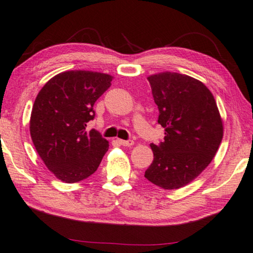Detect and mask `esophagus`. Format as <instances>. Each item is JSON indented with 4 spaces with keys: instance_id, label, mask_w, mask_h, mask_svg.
I'll list each match as a JSON object with an SVG mask.
<instances>
[{
    "instance_id": "1",
    "label": "esophagus",
    "mask_w": 253,
    "mask_h": 253,
    "mask_svg": "<svg viewBox=\"0 0 253 253\" xmlns=\"http://www.w3.org/2000/svg\"><path fill=\"white\" fill-rule=\"evenodd\" d=\"M119 144H122L124 146H131L134 145V141L133 139H128V141H125V139H118Z\"/></svg>"
}]
</instances>
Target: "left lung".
Instances as JSON below:
<instances>
[{"mask_svg":"<svg viewBox=\"0 0 253 253\" xmlns=\"http://www.w3.org/2000/svg\"><path fill=\"white\" fill-rule=\"evenodd\" d=\"M148 81L165 138L158 145L151 143L153 161L144 176L164 190H177L212 161L223 139V119L212 93L198 79L165 71Z\"/></svg>","mask_w":253,"mask_h":253,"instance_id":"obj_1","label":"left lung"}]
</instances>
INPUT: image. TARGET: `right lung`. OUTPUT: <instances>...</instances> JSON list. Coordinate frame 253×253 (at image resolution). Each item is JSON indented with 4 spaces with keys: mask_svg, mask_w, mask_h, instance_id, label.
<instances>
[{
    "mask_svg": "<svg viewBox=\"0 0 253 253\" xmlns=\"http://www.w3.org/2000/svg\"><path fill=\"white\" fill-rule=\"evenodd\" d=\"M114 77L87 70L63 71L37 94L29 130L48 170L65 183H77L96 171L109 142L95 129L86 130L95 101Z\"/></svg>",
    "mask_w": 253,
    "mask_h": 253,
    "instance_id": "add662e5",
    "label": "right lung"
}]
</instances>
